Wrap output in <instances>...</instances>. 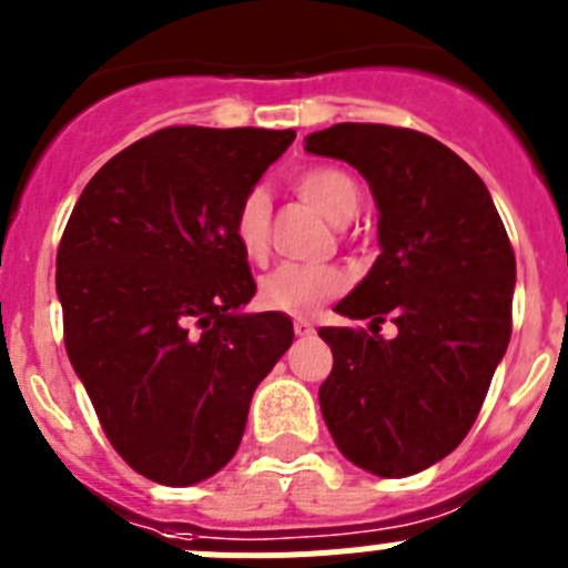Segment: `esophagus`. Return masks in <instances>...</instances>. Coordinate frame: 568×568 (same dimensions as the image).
<instances>
[{
  "label": "esophagus",
  "mask_w": 568,
  "mask_h": 568,
  "mask_svg": "<svg viewBox=\"0 0 568 568\" xmlns=\"http://www.w3.org/2000/svg\"><path fill=\"white\" fill-rule=\"evenodd\" d=\"M294 333L300 338H308V336H314V325H311V322H305V320H296L294 322Z\"/></svg>",
  "instance_id": "obj_1"
}]
</instances>
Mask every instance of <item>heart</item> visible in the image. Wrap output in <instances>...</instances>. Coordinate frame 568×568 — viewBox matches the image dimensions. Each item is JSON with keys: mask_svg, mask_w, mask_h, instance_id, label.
Listing matches in <instances>:
<instances>
[{"mask_svg": "<svg viewBox=\"0 0 568 568\" xmlns=\"http://www.w3.org/2000/svg\"><path fill=\"white\" fill-rule=\"evenodd\" d=\"M300 199L325 215L331 224H347L362 204L356 179L342 168H308L294 179ZM268 195L266 190H248L235 210L232 232L248 260H260L268 248ZM347 288V274L333 266H277L260 280L257 300L263 308L288 316H314L316 311Z\"/></svg>", "mask_w": 568, "mask_h": 568, "instance_id": "obj_1", "label": "heart"}]
</instances>
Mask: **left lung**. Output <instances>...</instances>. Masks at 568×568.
<instances>
[{"label": "left lung", "mask_w": 568, "mask_h": 568, "mask_svg": "<svg viewBox=\"0 0 568 568\" xmlns=\"http://www.w3.org/2000/svg\"><path fill=\"white\" fill-rule=\"evenodd\" d=\"M305 151L353 164L378 206V260L336 305L373 320V336L320 331L333 349L322 417L358 468L420 474L463 443L505 358L516 254L485 182L434 136L338 123L305 136ZM384 315L395 339L374 331Z\"/></svg>", "instance_id": "obj_1"}]
</instances>
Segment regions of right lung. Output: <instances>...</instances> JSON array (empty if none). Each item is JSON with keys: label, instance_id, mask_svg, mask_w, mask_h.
<instances>
[{"label": "right lung", "instance_id": "obj_1", "mask_svg": "<svg viewBox=\"0 0 568 568\" xmlns=\"http://www.w3.org/2000/svg\"><path fill=\"white\" fill-rule=\"evenodd\" d=\"M294 131L162 129L100 168L55 260L63 342L116 454L187 487L241 445L248 404L294 342L285 314H246L257 285L232 232Z\"/></svg>", "mask_w": 568, "mask_h": 568}]
</instances>
